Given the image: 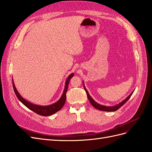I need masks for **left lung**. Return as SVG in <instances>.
I'll return each mask as SVG.
<instances>
[{"mask_svg":"<svg viewBox=\"0 0 152 152\" xmlns=\"http://www.w3.org/2000/svg\"><path fill=\"white\" fill-rule=\"evenodd\" d=\"M83 86H84V88H85V92L86 93V95H87V97L89 99V101H90V102L91 103V104H92L95 108H96V109H97L99 110H101V111H115L116 110H118L121 106H122L125 103H126V102L129 100V99H130V97H131V95H132V94L134 92V91H133V92H132V93L130 94L126 99H124L123 101L120 102L119 104H116V105L113 106H103V105H101V104H98V103H97L96 102H95L94 100V99L92 97H91L90 95H89L88 91H87V90L86 89V88L85 87V85H83Z\"/></svg>","mask_w":152,"mask_h":152,"instance_id":"obj_1","label":"left lung"}]
</instances>
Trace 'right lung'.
<instances>
[{"label":"right lung","mask_w":152,"mask_h":152,"mask_svg":"<svg viewBox=\"0 0 152 152\" xmlns=\"http://www.w3.org/2000/svg\"><path fill=\"white\" fill-rule=\"evenodd\" d=\"M73 76H74V74L72 73L67 77V80L66 81V85H65L64 92L62 95L61 97L60 98L59 100L57 102H56L55 103L53 104H51L49 106H46L34 104L30 102L27 101H26L25 99H23L22 97L21 96L20 94L18 93V90H16V88L15 87V85L14 84L13 80H12V86H13V89H14L15 93L16 95L17 98L18 99V100L21 103L23 104L26 107H28L29 110H32L34 112H35L36 113L39 115H41V116H47L51 115L55 113H57V111L61 110V108L64 106V104H65V102H66V92L67 91L69 81H70L71 77Z\"/></svg>","instance_id":"obj_1"}]
</instances>
